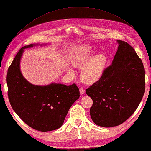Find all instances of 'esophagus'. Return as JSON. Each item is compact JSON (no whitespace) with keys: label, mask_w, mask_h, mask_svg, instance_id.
<instances>
[{"label":"esophagus","mask_w":151,"mask_h":151,"mask_svg":"<svg viewBox=\"0 0 151 151\" xmlns=\"http://www.w3.org/2000/svg\"><path fill=\"white\" fill-rule=\"evenodd\" d=\"M79 91H80V93H81V94H84V93H85V89H84V88H81L79 89Z\"/></svg>","instance_id":"34e87169"}]
</instances>
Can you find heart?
<instances>
[{"instance_id":"b5f03b06","label":"heart","mask_w":151,"mask_h":151,"mask_svg":"<svg viewBox=\"0 0 151 151\" xmlns=\"http://www.w3.org/2000/svg\"><path fill=\"white\" fill-rule=\"evenodd\" d=\"M91 47L83 45L77 50L72 58V63L76 67H83L81 72V79L85 83L91 84L96 82L103 74L106 58L103 54H96L89 58ZM71 73L72 71H70Z\"/></svg>"}]
</instances>
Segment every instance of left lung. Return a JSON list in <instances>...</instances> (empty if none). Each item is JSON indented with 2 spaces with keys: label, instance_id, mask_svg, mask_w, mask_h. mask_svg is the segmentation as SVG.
Here are the masks:
<instances>
[{
  "label": "left lung",
  "instance_id": "obj_1",
  "mask_svg": "<svg viewBox=\"0 0 151 151\" xmlns=\"http://www.w3.org/2000/svg\"><path fill=\"white\" fill-rule=\"evenodd\" d=\"M112 64L86 90L93 99L90 115L96 125L113 127L122 124L137 108L145 88L142 61L134 48L118 40Z\"/></svg>",
  "mask_w": 151,
  "mask_h": 151
}]
</instances>
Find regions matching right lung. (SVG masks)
<instances>
[{"label": "right lung", "mask_w": 151, "mask_h": 151, "mask_svg": "<svg viewBox=\"0 0 151 151\" xmlns=\"http://www.w3.org/2000/svg\"><path fill=\"white\" fill-rule=\"evenodd\" d=\"M35 45L21 48L9 67L8 98L13 110L28 126L41 132L52 131L62 125L70 108L80 96L79 89L76 84L40 86L27 81L21 74L20 60L23 50Z\"/></svg>", "instance_id": "obj_1"}]
</instances>
